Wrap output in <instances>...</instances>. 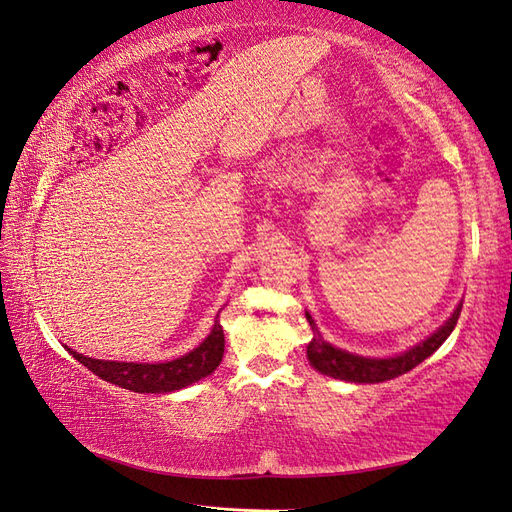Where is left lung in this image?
<instances>
[{
    "instance_id": "obj_1",
    "label": "left lung",
    "mask_w": 512,
    "mask_h": 512,
    "mask_svg": "<svg viewBox=\"0 0 512 512\" xmlns=\"http://www.w3.org/2000/svg\"><path fill=\"white\" fill-rule=\"evenodd\" d=\"M460 310L462 306H458V310L451 314V319L444 323L438 332H433L427 341H422L420 345L411 347L409 352L394 358H365L325 343L321 339V334L317 332V325H314L312 317L306 312V319L314 332L312 341L308 345V358L312 367H317L325 376L350 380V383H385V380L407 374L409 369L420 365L424 358L436 352L438 347L449 339L455 323H458Z\"/></svg>"
}]
</instances>
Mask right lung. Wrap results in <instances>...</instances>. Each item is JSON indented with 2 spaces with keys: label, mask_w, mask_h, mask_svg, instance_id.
Segmentation results:
<instances>
[{
  "label": "right lung",
  "mask_w": 512,
  "mask_h": 512,
  "mask_svg": "<svg viewBox=\"0 0 512 512\" xmlns=\"http://www.w3.org/2000/svg\"><path fill=\"white\" fill-rule=\"evenodd\" d=\"M220 317V314H217ZM68 352L83 363L107 383L118 385L123 389L138 391V394H167L187 387L195 380L209 376L215 367L222 363L224 356V330L220 319L215 321L211 334L195 347L193 352L184 354L182 358L169 363H118V361H101V358H90L68 347Z\"/></svg>",
  "instance_id": "add662e5"
}]
</instances>
